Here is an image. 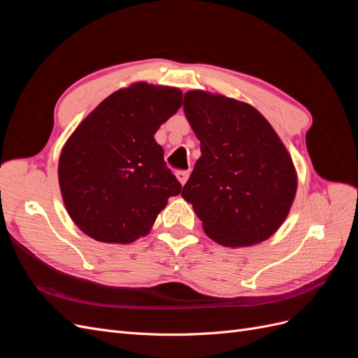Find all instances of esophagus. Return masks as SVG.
I'll use <instances>...</instances> for the list:
<instances>
[{
    "instance_id": "1",
    "label": "esophagus",
    "mask_w": 358,
    "mask_h": 358,
    "mask_svg": "<svg viewBox=\"0 0 358 358\" xmlns=\"http://www.w3.org/2000/svg\"><path fill=\"white\" fill-rule=\"evenodd\" d=\"M176 178L180 182V185H185L188 178H189V171H178L176 173Z\"/></svg>"
}]
</instances>
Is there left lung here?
Listing matches in <instances>:
<instances>
[{
  "label": "left lung",
  "mask_w": 358,
  "mask_h": 358,
  "mask_svg": "<svg viewBox=\"0 0 358 358\" xmlns=\"http://www.w3.org/2000/svg\"><path fill=\"white\" fill-rule=\"evenodd\" d=\"M200 140L182 197L222 246H251L275 234L294 201L297 173L273 127L251 104L200 90L183 96Z\"/></svg>",
  "instance_id": "1"
}]
</instances>
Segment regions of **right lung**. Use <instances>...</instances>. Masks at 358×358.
<instances>
[{
    "label": "right lung",
    "instance_id": "obj_1",
    "mask_svg": "<svg viewBox=\"0 0 358 358\" xmlns=\"http://www.w3.org/2000/svg\"><path fill=\"white\" fill-rule=\"evenodd\" d=\"M180 104L179 88L136 82L107 96L69 137L58 180L70 218L86 236L131 243L182 191L154 138Z\"/></svg>",
    "mask_w": 358,
    "mask_h": 358
}]
</instances>
